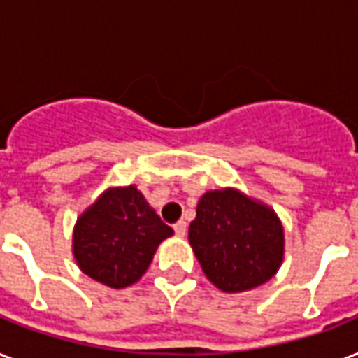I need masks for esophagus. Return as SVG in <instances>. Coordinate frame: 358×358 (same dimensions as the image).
Masks as SVG:
<instances>
[{
    "label": "esophagus",
    "instance_id": "1",
    "mask_svg": "<svg viewBox=\"0 0 358 358\" xmlns=\"http://www.w3.org/2000/svg\"><path fill=\"white\" fill-rule=\"evenodd\" d=\"M174 232L184 238V236L187 234V223H185V221H178V223L174 224Z\"/></svg>",
    "mask_w": 358,
    "mask_h": 358
}]
</instances>
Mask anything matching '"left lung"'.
<instances>
[{
  "mask_svg": "<svg viewBox=\"0 0 358 358\" xmlns=\"http://www.w3.org/2000/svg\"><path fill=\"white\" fill-rule=\"evenodd\" d=\"M189 243L210 282L227 294L267 282L284 258L277 213L232 187L202 195L189 224Z\"/></svg>",
  "mask_w": 358,
  "mask_h": 358,
  "instance_id": "8db88e82",
  "label": "left lung"
}]
</instances>
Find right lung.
<instances>
[{
	"instance_id": "1",
	"label": "right lung",
	"mask_w": 358,
	"mask_h": 358,
	"mask_svg": "<svg viewBox=\"0 0 358 358\" xmlns=\"http://www.w3.org/2000/svg\"><path fill=\"white\" fill-rule=\"evenodd\" d=\"M173 234L135 185L109 187L78 217L72 252L85 275L119 289L145 275L157 245Z\"/></svg>"
}]
</instances>
